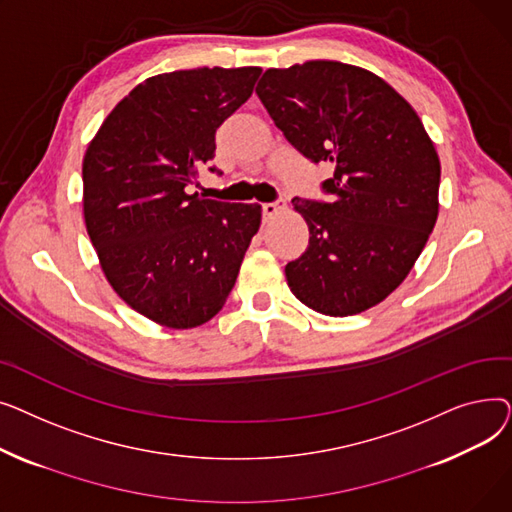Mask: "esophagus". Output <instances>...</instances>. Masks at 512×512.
<instances>
[{
    "instance_id": "esophagus-1",
    "label": "esophagus",
    "mask_w": 512,
    "mask_h": 512,
    "mask_svg": "<svg viewBox=\"0 0 512 512\" xmlns=\"http://www.w3.org/2000/svg\"><path fill=\"white\" fill-rule=\"evenodd\" d=\"M284 199H276V201H272V203H263L261 205V213H263V218L267 220V218H274V215L278 213V211H282L284 209Z\"/></svg>"
}]
</instances>
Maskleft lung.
<instances>
[{"label":"left lung","mask_w":512,"mask_h":512,"mask_svg":"<svg viewBox=\"0 0 512 512\" xmlns=\"http://www.w3.org/2000/svg\"><path fill=\"white\" fill-rule=\"evenodd\" d=\"M255 93L294 149L334 170L326 199H292L311 234L286 265L292 294L332 317L382 303L438 220L440 159L419 116L380 76L330 60L265 70Z\"/></svg>","instance_id":"8db88e82"}]
</instances>
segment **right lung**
Segmentation results:
<instances>
[{
	"instance_id": "obj_1",
	"label": "right lung",
	"mask_w": 512,
	"mask_h": 512,
	"mask_svg": "<svg viewBox=\"0 0 512 512\" xmlns=\"http://www.w3.org/2000/svg\"><path fill=\"white\" fill-rule=\"evenodd\" d=\"M259 74L215 66L151 76L87 149L85 222L103 274L155 324L188 330L218 313L259 230L257 203L186 191L215 157V130L251 97Z\"/></svg>"
}]
</instances>
